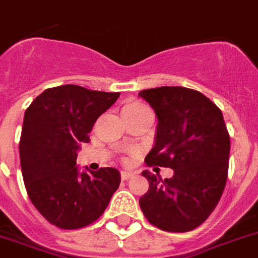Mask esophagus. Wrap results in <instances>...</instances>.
Returning a JSON list of instances; mask_svg holds the SVG:
<instances>
[{"mask_svg": "<svg viewBox=\"0 0 258 258\" xmlns=\"http://www.w3.org/2000/svg\"><path fill=\"white\" fill-rule=\"evenodd\" d=\"M120 175H121V179H123V181H127V179H130L134 175V173H133V171H121Z\"/></svg>", "mask_w": 258, "mask_h": 258, "instance_id": "34e87169", "label": "esophagus"}]
</instances>
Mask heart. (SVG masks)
Returning <instances> with one entry per match:
<instances>
[{"mask_svg": "<svg viewBox=\"0 0 258 258\" xmlns=\"http://www.w3.org/2000/svg\"><path fill=\"white\" fill-rule=\"evenodd\" d=\"M149 107L146 106L145 103L140 101H127L123 105L121 113L123 117H128V116H138V114H144V113H149Z\"/></svg>", "mask_w": 258, "mask_h": 258, "instance_id": "1", "label": "heart"}]
</instances>
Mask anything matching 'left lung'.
<instances>
[{"label": "left lung", "instance_id": "obj_1", "mask_svg": "<svg viewBox=\"0 0 258 258\" xmlns=\"http://www.w3.org/2000/svg\"><path fill=\"white\" fill-rule=\"evenodd\" d=\"M138 95L159 120L146 164L174 170L164 179L142 173L149 189L140 199L141 210L163 231H192L216 209L227 184L231 142L222 113L202 92L185 87H157Z\"/></svg>", "mask_w": 258, "mask_h": 258}]
</instances>
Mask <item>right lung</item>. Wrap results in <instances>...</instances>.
I'll return each mask as SVG.
<instances>
[{
    "instance_id": "1",
    "label": "right lung",
    "mask_w": 258,
    "mask_h": 258,
    "mask_svg": "<svg viewBox=\"0 0 258 258\" xmlns=\"http://www.w3.org/2000/svg\"><path fill=\"white\" fill-rule=\"evenodd\" d=\"M120 96L80 85L48 88L26 109L20 135L22 175L31 203L60 229L90 225L103 214L120 185L116 168L79 173L80 144Z\"/></svg>"
}]
</instances>
